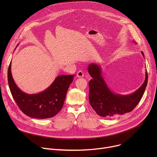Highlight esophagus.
Returning <instances> with one entry per match:
<instances>
[{
	"label": "esophagus",
	"mask_w": 157,
	"mask_h": 157,
	"mask_svg": "<svg viewBox=\"0 0 157 157\" xmlns=\"http://www.w3.org/2000/svg\"><path fill=\"white\" fill-rule=\"evenodd\" d=\"M84 76V73L82 71H79L78 72H77V76L78 78H83Z\"/></svg>",
	"instance_id": "esophagus-1"
}]
</instances>
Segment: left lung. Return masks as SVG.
Returning a JSON list of instances; mask_svg holds the SVG:
<instances>
[{"instance_id": "left-lung-1", "label": "left lung", "mask_w": 157, "mask_h": 157, "mask_svg": "<svg viewBox=\"0 0 157 157\" xmlns=\"http://www.w3.org/2000/svg\"><path fill=\"white\" fill-rule=\"evenodd\" d=\"M143 56L144 53L141 52ZM88 71L92 79L89 82V102L97 114L102 117H119L132 111L145 91L147 83V73L143 84L134 93L120 95L113 92L107 85L102 75L101 65L90 63Z\"/></svg>"}]
</instances>
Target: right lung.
I'll return each instance as SVG.
<instances>
[{"label": "right lung", "mask_w": 157, "mask_h": 157, "mask_svg": "<svg viewBox=\"0 0 157 157\" xmlns=\"http://www.w3.org/2000/svg\"><path fill=\"white\" fill-rule=\"evenodd\" d=\"M74 77V75L59 76L43 92L28 94L16 85L11 74V62L7 72L8 84L16 103L25 114L39 119L52 118L59 113Z\"/></svg>", "instance_id": "obj_1"}]
</instances>
